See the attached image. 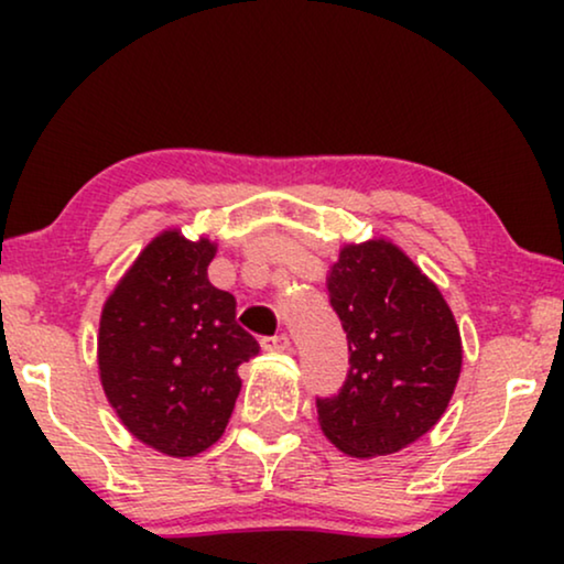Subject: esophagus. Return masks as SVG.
<instances>
[{
    "mask_svg": "<svg viewBox=\"0 0 564 564\" xmlns=\"http://www.w3.org/2000/svg\"><path fill=\"white\" fill-rule=\"evenodd\" d=\"M261 349H264V351H288L290 349V336L288 334L264 336V338H261Z\"/></svg>",
    "mask_w": 564,
    "mask_h": 564,
    "instance_id": "esophagus-1",
    "label": "esophagus"
}]
</instances>
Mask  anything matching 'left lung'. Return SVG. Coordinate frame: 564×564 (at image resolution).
<instances>
[{
    "mask_svg": "<svg viewBox=\"0 0 564 564\" xmlns=\"http://www.w3.org/2000/svg\"><path fill=\"white\" fill-rule=\"evenodd\" d=\"M328 303L349 344L341 390L315 398L323 434L351 457H380L421 438L457 388L462 341L436 284L388 241L344 246Z\"/></svg>",
    "mask_w": 564,
    "mask_h": 564,
    "instance_id": "8db88e82",
    "label": "left lung"
}]
</instances>
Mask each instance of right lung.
I'll return each instance as SVG.
<instances>
[{
  "label": "right lung",
  "mask_w": 564,
  "mask_h": 564,
  "mask_svg": "<svg viewBox=\"0 0 564 564\" xmlns=\"http://www.w3.org/2000/svg\"><path fill=\"white\" fill-rule=\"evenodd\" d=\"M215 243L166 230L107 297L99 377L130 434L169 457H195L223 436L241 380L259 354L236 323V297L213 288Z\"/></svg>",
  "instance_id": "right-lung-1"
}]
</instances>
